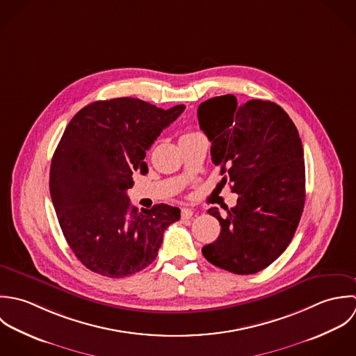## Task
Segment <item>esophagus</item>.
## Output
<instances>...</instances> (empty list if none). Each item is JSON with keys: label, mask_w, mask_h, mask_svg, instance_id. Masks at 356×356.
I'll use <instances>...</instances> for the list:
<instances>
[{"label": "esophagus", "mask_w": 356, "mask_h": 356, "mask_svg": "<svg viewBox=\"0 0 356 356\" xmlns=\"http://www.w3.org/2000/svg\"><path fill=\"white\" fill-rule=\"evenodd\" d=\"M193 214H194V212L191 209H188V208L181 209V218H191Z\"/></svg>", "instance_id": "obj_1"}]
</instances>
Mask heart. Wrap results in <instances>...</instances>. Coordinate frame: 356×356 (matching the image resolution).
I'll use <instances>...</instances> for the list:
<instances>
[{
  "mask_svg": "<svg viewBox=\"0 0 356 356\" xmlns=\"http://www.w3.org/2000/svg\"><path fill=\"white\" fill-rule=\"evenodd\" d=\"M195 135H200L198 132H188V134H184L181 138H190V136H195Z\"/></svg>",
  "mask_w": 356,
  "mask_h": 356,
  "instance_id": "1",
  "label": "heart"
}]
</instances>
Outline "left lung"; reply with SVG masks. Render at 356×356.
I'll return each instance as SVG.
<instances>
[{
  "label": "left lung",
  "instance_id": "left-lung-1",
  "mask_svg": "<svg viewBox=\"0 0 356 356\" xmlns=\"http://www.w3.org/2000/svg\"><path fill=\"white\" fill-rule=\"evenodd\" d=\"M200 128L224 183L238 201L221 217V231L202 248L205 259L225 271L249 275L273 264L294 236L305 201L304 151L284 108L268 100L238 106L234 95L198 107Z\"/></svg>",
  "mask_w": 356,
  "mask_h": 356
}]
</instances>
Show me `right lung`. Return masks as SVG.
<instances>
[{
	"instance_id": "add662e5",
	"label": "right lung",
	"mask_w": 356,
	"mask_h": 356,
	"mask_svg": "<svg viewBox=\"0 0 356 356\" xmlns=\"http://www.w3.org/2000/svg\"><path fill=\"white\" fill-rule=\"evenodd\" d=\"M135 97L99 100L72 117L51 163L49 191L63 235L90 271L125 278L149 266L180 209L165 204L139 212L127 191L147 173L145 151L184 111Z\"/></svg>"
}]
</instances>
